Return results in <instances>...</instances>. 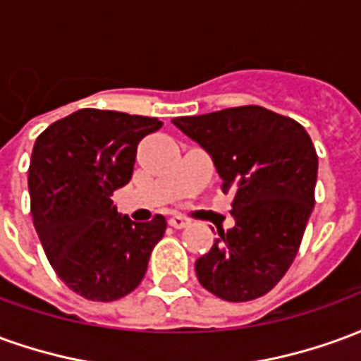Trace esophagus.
<instances>
[{
    "label": "esophagus",
    "instance_id": "esophagus-1",
    "mask_svg": "<svg viewBox=\"0 0 361 361\" xmlns=\"http://www.w3.org/2000/svg\"><path fill=\"white\" fill-rule=\"evenodd\" d=\"M168 224H170L172 228H178V230H180V228L188 226L189 220L185 219V216H180V214H173L172 219L168 220Z\"/></svg>",
    "mask_w": 361,
    "mask_h": 361
}]
</instances>
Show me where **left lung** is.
Masks as SVG:
<instances>
[{
    "label": "left lung",
    "instance_id": "obj_1",
    "mask_svg": "<svg viewBox=\"0 0 361 361\" xmlns=\"http://www.w3.org/2000/svg\"><path fill=\"white\" fill-rule=\"evenodd\" d=\"M209 152L232 193L230 230L195 261L199 282L226 302L267 294L294 261L315 204L317 152L298 121L261 106L173 118Z\"/></svg>",
    "mask_w": 361,
    "mask_h": 361
}]
</instances>
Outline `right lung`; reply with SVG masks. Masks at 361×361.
Listing matches in <instances>:
<instances>
[{
    "instance_id": "1",
    "label": "right lung",
    "mask_w": 361,
    "mask_h": 361,
    "mask_svg": "<svg viewBox=\"0 0 361 361\" xmlns=\"http://www.w3.org/2000/svg\"><path fill=\"white\" fill-rule=\"evenodd\" d=\"M162 121L82 108L35 142L28 191L44 253L73 292L114 302L141 284L166 219L133 222L111 201L133 176L137 145Z\"/></svg>"
}]
</instances>
